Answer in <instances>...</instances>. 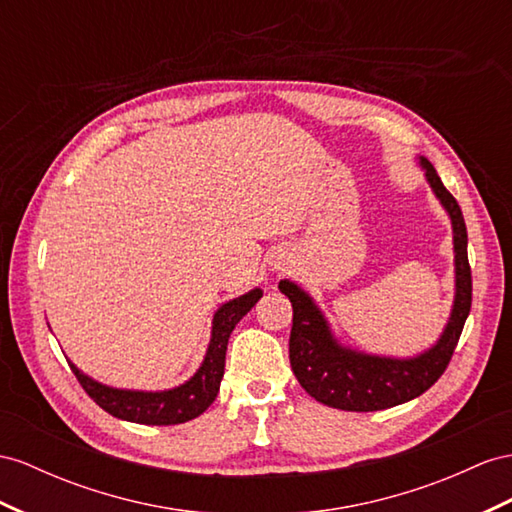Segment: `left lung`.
Returning a JSON list of instances; mask_svg holds the SVG:
<instances>
[{"mask_svg": "<svg viewBox=\"0 0 512 512\" xmlns=\"http://www.w3.org/2000/svg\"><path fill=\"white\" fill-rule=\"evenodd\" d=\"M430 183L445 212L452 220L454 233V270L456 294L450 320L439 342L411 359H391L365 355L337 342L331 326L322 316L311 296L292 281L283 279L279 290L290 298L294 309L290 333V363L311 398L342 411H383L389 406L422 396L439 381L454 355L458 337L463 333L471 309V268L467 259V227L463 212L454 196L445 190L435 166L419 157Z\"/></svg>", "mask_w": 512, "mask_h": 512, "instance_id": "left-lung-1", "label": "left lung"}]
</instances>
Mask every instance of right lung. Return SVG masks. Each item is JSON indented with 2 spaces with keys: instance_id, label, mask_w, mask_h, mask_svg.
Returning a JSON list of instances; mask_svg holds the SVG:
<instances>
[{
  "instance_id": "obj_1",
  "label": "right lung",
  "mask_w": 512,
  "mask_h": 512,
  "mask_svg": "<svg viewBox=\"0 0 512 512\" xmlns=\"http://www.w3.org/2000/svg\"><path fill=\"white\" fill-rule=\"evenodd\" d=\"M259 287L248 294L233 298L229 303L222 305L214 313L212 322V339H209V348L205 352V359L196 374L183 385L166 391H131V389H114L108 385H101L93 378L82 374L75 365L69 361L71 370L77 381L84 387V391L93 398L103 411L110 415L125 419V422L147 424V426H170V424H183L190 419L199 417L209 404L218 396L222 374H225V355L231 331L235 329L248 311L255 307L261 298Z\"/></svg>"
}]
</instances>
